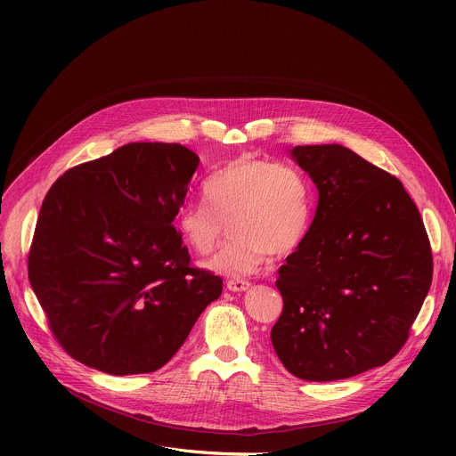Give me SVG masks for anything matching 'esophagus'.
I'll use <instances>...</instances> for the list:
<instances>
[{"label": "esophagus", "instance_id": "1", "mask_svg": "<svg viewBox=\"0 0 456 456\" xmlns=\"http://www.w3.org/2000/svg\"><path fill=\"white\" fill-rule=\"evenodd\" d=\"M248 287H250V283L245 280H229L227 281V289L232 292H245Z\"/></svg>", "mask_w": 456, "mask_h": 456}]
</instances>
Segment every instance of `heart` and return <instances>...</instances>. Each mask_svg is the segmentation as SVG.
<instances>
[{
    "label": "heart",
    "instance_id": "obj_1",
    "mask_svg": "<svg viewBox=\"0 0 456 456\" xmlns=\"http://www.w3.org/2000/svg\"><path fill=\"white\" fill-rule=\"evenodd\" d=\"M204 194L208 202L180 208L176 225L200 256L211 254L231 225L232 240L209 262L211 271L225 276L256 273L269 254H292L312 224L310 183L287 164L240 157L206 180Z\"/></svg>",
    "mask_w": 456,
    "mask_h": 456
}]
</instances>
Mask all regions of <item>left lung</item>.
Segmentation results:
<instances>
[{"label": "left lung", "instance_id": "left-lung-1", "mask_svg": "<svg viewBox=\"0 0 456 456\" xmlns=\"http://www.w3.org/2000/svg\"><path fill=\"white\" fill-rule=\"evenodd\" d=\"M319 202L276 287L273 346L303 380H339L394 359L433 278L420 213L401 180L339 144L296 146Z\"/></svg>", "mask_w": 456, "mask_h": 456}]
</instances>
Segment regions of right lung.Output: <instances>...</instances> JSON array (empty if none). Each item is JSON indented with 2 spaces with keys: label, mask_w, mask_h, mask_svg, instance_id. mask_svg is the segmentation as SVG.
<instances>
[{
  "label": "right lung",
  "mask_w": 456,
  "mask_h": 456,
  "mask_svg": "<svg viewBox=\"0 0 456 456\" xmlns=\"http://www.w3.org/2000/svg\"><path fill=\"white\" fill-rule=\"evenodd\" d=\"M199 162L182 144L132 142L64 171L46 192L28 280L76 361L151 373L220 297L222 278L191 265L173 227Z\"/></svg>",
  "instance_id": "add662e5"
}]
</instances>
